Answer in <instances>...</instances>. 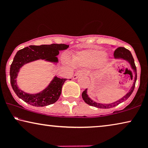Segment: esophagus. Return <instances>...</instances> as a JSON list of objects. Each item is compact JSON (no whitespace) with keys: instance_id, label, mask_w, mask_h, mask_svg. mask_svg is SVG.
Segmentation results:
<instances>
[{"instance_id":"obj_1","label":"esophagus","mask_w":148,"mask_h":148,"mask_svg":"<svg viewBox=\"0 0 148 148\" xmlns=\"http://www.w3.org/2000/svg\"><path fill=\"white\" fill-rule=\"evenodd\" d=\"M88 75V73L84 72L82 71H79L76 72L75 74L74 75L73 77V79H77L80 75Z\"/></svg>"}]
</instances>
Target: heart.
Masks as SVG:
<instances>
[{
    "instance_id": "obj_1",
    "label": "heart",
    "mask_w": 148,
    "mask_h": 148,
    "mask_svg": "<svg viewBox=\"0 0 148 148\" xmlns=\"http://www.w3.org/2000/svg\"><path fill=\"white\" fill-rule=\"evenodd\" d=\"M75 63L79 66H91L97 63L101 66L106 61L104 52L97 49H88L80 51L73 56Z\"/></svg>"
}]
</instances>
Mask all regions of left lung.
Masks as SVG:
<instances>
[{
	"label": "left lung",
	"instance_id": "obj_1",
	"mask_svg": "<svg viewBox=\"0 0 148 148\" xmlns=\"http://www.w3.org/2000/svg\"><path fill=\"white\" fill-rule=\"evenodd\" d=\"M114 56L115 58H123V59H125V60H127V61H128L129 63L131 64V67H132L133 69L134 70V72L135 73V82L133 83L132 88H131V90H129V92L127 93V94L125 95V96L123 97V98H121V100L116 101V102H115L114 103H111V104H100V103H97L96 102L92 101L88 96V95H87V89H86V90L84 91V92L82 93V98H83V99H84V100L85 101V102L87 103V104L89 105H90V106L97 107V108H112V107L116 106L118 104H120V103L124 102V101L127 100V99L130 97L131 94L133 93V90H134V88L135 86V82H136V80H137V69H136V66H135V64L134 59H133V57L132 54H131V52L129 51L128 49H127V48H125L124 47H119L114 50Z\"/></svg>",
	"mask_w": 148,
	"mask_h": 148
}]
</instances>
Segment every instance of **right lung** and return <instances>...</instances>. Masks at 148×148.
<instances>
[{
	"mask_svg": "<svg viewBox=\"0 0 148 148\" xmlns=\"http://www.w3.org/2000/svg\"><path fill=\"white\" fill-rule=\"evenodd\" d=\"M69 45L64 44H52L50 45L29 46L19 50L15 54L10 67V80L12 88L17 96L27 104L34 106H45L56 102L61 94L62 85L66 79L54 78L45 90L36 94H29L19 90L16 83L18 72L23 64L38 59H45L57 62L56 56L59 50H65Z\"/></svg>",
	"mask_w": 148,
	"mask_h": 148,
	"instance_id": "add662e5",
	"label": "right lung"
}]
</instances>
